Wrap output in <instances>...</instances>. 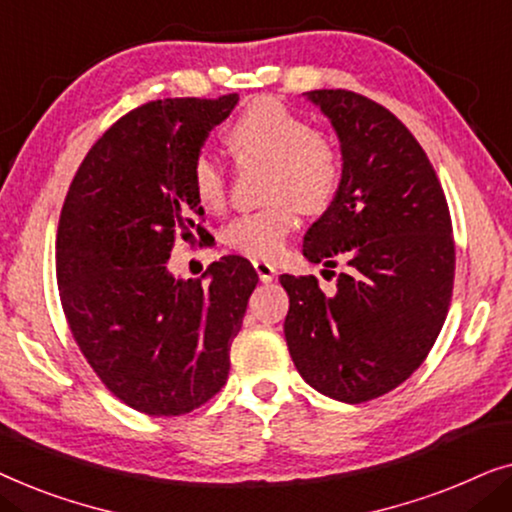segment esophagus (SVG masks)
<instances>
[{
  "label": "esophagus",
  "mask_w": 512,
  "mask_h": 512,
  "mask_svg": "<svg viewBox=\"0 0 512 512\" xmlns=\"http://www.w3.org/2000/svg\"><path fill=\"white\" fill-rule=\"evenodd\" d=\"M254 270L261 282H272L277 277V268L268 261H254Z\"/></svg>",
  "instance_id": "34e87169"
}]
</instances>
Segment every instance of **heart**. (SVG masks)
Wrapping results in <instances>:
<instances>
[{
  "label": "heart",
  "mask_w": 512,
  "mask_h": 512,
  "mask_svg": "<svg viewBox=\"0 0 512 512\" xmlns=\"http://www.w3.org/2000/svg\"><path fill=\"white\" fill-rule=\"evenodd\" d=\"M226 142L240 163H265L268 207L230 219L221 240L235 254L270 261L284 251L298 228V209L324 214L338 198L342 163L338 151L317 135L305 118L275 100H256L228 125ZM191 184L207 209L226 202V167L216 153L202 149L191 163Z\"/></svg>",
  "instance_id": "1"
}]
</instances>
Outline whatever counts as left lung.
<instances>
[{
    "mask_svg": "<svg viewBox=\"0 0 512 512\" xmlns=\"http://www.w3.org/2000/svg\"><path fill=\"white\" fill-rule=\"evenodd\" d=\"M338 132V198L307 230V261L345 263L331 291L282 275L286 345L303 380L328 398L366 403L429 356L450 310L452 219L436 170L412 132L352 90L307 93ZM335 275L333 270H324Z\"/></svg>",
    "mask_w": 512,
    "mask_h": 512,
    "instance_id": "obj_1",
    "label": "left lung"
}]
</instances>
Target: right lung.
<instances>
[{
    "instance_id": "1",
    "label": "right lung",
    "mask_w": 512,
    "mask_h": 512,
    "mask_svg": "<svg viewBox=\"0 0 512 512\" xmlns=\"http://www.w3.org/2000/svg\"><path fill=\"white\" fill-rule=\"evenodd\" d=\"M237 100L132 109L86 153L62 205L55 270L69 331L104 387L144 415H186L219 394L256 289L242 256L214 261L202 279L167 270L177 237L209 240L191 163Z\"/></svg>"
}]
</instances>
